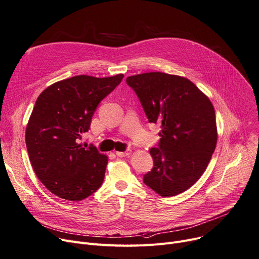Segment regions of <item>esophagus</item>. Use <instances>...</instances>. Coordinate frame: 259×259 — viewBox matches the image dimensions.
<instances>
[{
  "label": "esophagus",
  "mask_w": 259,
  "mask_h": 259,
  "mask_svg": "<svg viewBox=\"0 0 259 259\" xmlns=\"http://www.w3.org/2000/svg\"><path fill=\"white\" fill-rule=\"evenodd\" d=\"M130 153H131V150H126L125 152H116V155L118 156V157H126V156H129L130 155Z\"/></svg>",
  "instance_id": "34e87169"
}]
</instances>
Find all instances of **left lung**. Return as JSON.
<instances>
[{
    "mask_svg": "<svg viewBox=\"0 0 259 259\" xmlns=\"http://www.w3.org/2000/svg\"><path fill=\"white\" fill-rule=\"evenodd\" d=\"M143 106L149 122L159 124L153 168L144 183L164 197L193 186L205 172L217 142L215 111L210 100L191 80L162 72L126 79Z\"/></svg>",
    "mask_w": 259,
    "mask_h": 259,
    "instance_id": "1",
    "label": "left lung"
}]
</instances>
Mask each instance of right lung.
<instances>
[{"label": "right lung", "instance_id": "add662e5", "mask_svg": "<svg viewBox=\"0 0 259 259\" xmlns=\"http://www.w3.org/2000/svg\"><path fill=\"white\" fill-rule=\"evenodd\" d=\"M110 77L77 75L52 84L38 95L26 128V147L32 168L51 193L78 201L102 186L108 158L81 134L90 129L99 104L121 81Z\"/></svg>", "mask_w": 259, "mask_h": 259}]
</instances>
